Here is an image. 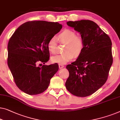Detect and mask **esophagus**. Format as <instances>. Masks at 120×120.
<instances>
[{
  "label": "esophagus",
  "mask_w": 120,
  "mask_h": 120,
  "mask_svg": "<svg viewBox=\"0 0 120 120\" xmlns=\"http://www.w3.org/2000/svg\"><path fill=\"white\" fill-rule=\"evenodd\" d=\"M64 67V66L63 65H62V64H59V68L60 69H62Z\"/></svg>",
  "instance_id": "obj_1"
}]
</instances>
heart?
<instances>
[{"label": "heart", "instance_id": "obj_1", "mask_svg": "<svg viewBox=\"0 0 120 120\" xmlns=\"http://www.w3.org/2000/svg\"><path fill=\"white\" fill-rule=\"evenodd\" d=\"M60 41L66 43L64 48L65 53L57 55L51 57V61L54 63L65 64L70 62L74 58V55L78 56L81 53L84 46L83 38L77 35L76 32L71 29H65L59 34ZM48 48L51 53L56 52L57 38L55 36L51 37L48 42Z\"/></svg>", "mask_w": 120, "mask_h": 120}]
</instances>
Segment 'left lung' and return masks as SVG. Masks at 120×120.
<instances>
[{
	"label": "left lung",
	"instance_id": "obj_1",
	"mask_svg": "<svg viewBox=\"0 0 120 120\" xmlns=\"http://www.w3.org/2000/svg\"><path fill=\"white\" fill-rule=\"evenodd\" d=\"M69 26L80 33L84 41L76 61L66 67L69 76L67 90L75 96L91 95L106 82L112 63V41L98 24L89 20L69 21Z\"/></svg>",
	"mask_w": 120,
	"mask_h": 120
}]
</instances>
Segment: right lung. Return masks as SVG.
Here are the masks:
<instances>
[{"label": "right lung", "mask_w": 120, "mask_h": 120, "mask_svg": "<svg viewBox=\"0 0 120 120\" xmlns=\"http://www.w3.org/2000/svg\"><path fill=\"white\" fill-rule=\"evenodd\" d=\"M62 28L57 22H27L20 25L10 38L8 45V68L15 84L27 94L43 93L58 70L56 63L41 67L38 64H45L49 60L48 41Z\"/></svg>", "instance_id": "1"}]
</instances>
